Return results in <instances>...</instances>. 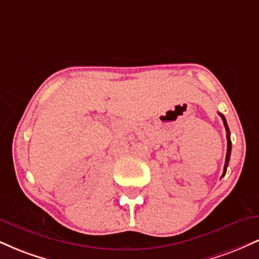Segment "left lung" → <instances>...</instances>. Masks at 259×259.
Masks as SVG:
<instances>
[{"label":"left lung","instance_id":"8db88e82","mask_svg":"<svg viewBox=\"0 0 259 259\" xmlns=\"http://www.w3.org/2000/svg\"><path fill=\"white\" fill-rule=\"evenodd\" d=\"M219 115L222 117L223 119V123H224V126H225V130H227V140H228V150H227V157H225V164H224V171H223V175L222 177H224L225 173H227V168H228V164H229V159H230V153H231V140H230V132H229V126L227 124V120H225V117L222 114V113H219Z\"/></svg>","mask_w":259,"mask_h":259}]
</instances>
